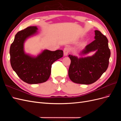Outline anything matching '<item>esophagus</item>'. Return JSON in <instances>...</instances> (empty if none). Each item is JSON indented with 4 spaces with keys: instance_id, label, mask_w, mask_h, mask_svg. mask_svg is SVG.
Masks as SVG:
<instances>
[{
    "instance_id": "34e87169",
    "label": "esophagus",
    "mask_w": 121,
    "mask_h": 121,
    "mask_svg": "<svg viewBox=\"0 0 121 121\" xmlns=\"http://www.w3.org/2000/svg\"><path fill=\"white\" fill-rule=\"evenodd\" d=\"M69 49L68 48V47H65L64 48V54L65 56H67L68 54L69 53Z\"/></svg>"
}]
</instances>
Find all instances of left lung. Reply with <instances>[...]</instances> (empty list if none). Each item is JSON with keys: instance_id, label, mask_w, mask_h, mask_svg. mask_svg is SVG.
I'll list each match as a JSON object with an SVG mask.
<instances>
[{"instance_id": "1", "label": "left lung", "mask_w": 121, "mask_h": 121, "mask_svg": "<svg viewBox=\"0 0 121 121\" xmlns=\"http://www.w3.org/2000/svg\"><path fill=\"white\" fill-rule=\"evenodd\" d=\"M95 39L86 45L80 54H85L96 51L92 56L78 58L69 55L71 64L68 75L72 81L81 84H91L96 82L107 70L109 64L111 51L108 40L98 30L95 31Z\"/></svg>"}]
</instances>
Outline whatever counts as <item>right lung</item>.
<instances>
[{
	"label": "right lung",
	"mask_w": 121,
	"mask_h": 121,
	"mask_svg": "<svg viewBox=\"0 0 121 121\" xmlns=\"http://www.w3.org/2000/svg\"><path fill=\"white\" fill-rule=\"evenodd\" d=\"M37 30L36 27L30 26L18 32L9 50L10 64L13 71L22 80L30 84L46 82L50 77L52 64L63 56L61 50H45L36 57L25 54V40L35 34Z\"/></svg>",
	"instance_id": "right-lung-1"
}]
</instances>
